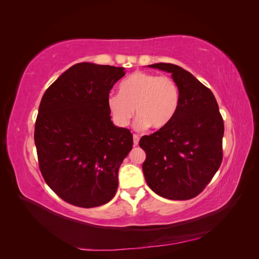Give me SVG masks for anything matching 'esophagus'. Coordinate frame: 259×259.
<instances>
[{
	"mask_svg": "<svg viewBox=\"0 0 259 259\" xmlns=\"http://www.w3.org/2000/svg\"><path fill=\"white\" fill-rule=\"evenodd\" d=\"M133 140H134V146H137L138 143H139V137H138V135H136V134L133 135Z\"/></svg>",
	"mask_w": 259,
	"mask_h": 259,
	"instance_id": "1",
	"label": "esophagus"
}]
</instances>
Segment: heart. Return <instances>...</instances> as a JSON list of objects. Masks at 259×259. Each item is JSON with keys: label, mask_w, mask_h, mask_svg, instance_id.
<instances>
[{"label": "heart", "mask_w": 259, "mask_h": 259, "mask_svg": "<svg viewBox=\"0 0 259 259\" xmlns=\"http://www.w3.org/2000/svg\"><path fill=\"white\" fill-rule=\"evenodd\" d=\"M179 100V89L173 79L136 71L121 82L120 94L107 98V106L119 126H126L135 108L137 128L160 130L174 119Z\"/></svg>", "instance_id": "1"}]
</instances>
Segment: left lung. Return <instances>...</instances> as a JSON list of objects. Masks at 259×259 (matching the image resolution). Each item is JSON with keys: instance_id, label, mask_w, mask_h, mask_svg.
I'll return each instance as SVG.
<instances>
[{"instance_id": "obj_1", "label": "left lung", "mask_w": 259, "mask_h": 259, "mask_svg": "<svg viewBox=\"0 0 259 259\" xmlns=\"http://www.w3.org/2000/svg\"><path fill=\"white\" fill-rule=\"evenodd\" d=\"M148 67L171 74L180 100L166 126L140 138L147 154L146 182L160 197L189 200L203 191L221 166L224 120L213 93L190 72L165 62Z\"/></svg>"}]
</instances>
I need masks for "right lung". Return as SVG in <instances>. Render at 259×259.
<instances>
[{
	"instance_id": "add662e5",
	"label": "right lung",
	"mask_w": 259,
	"mask_h": 259,
	"mask_svg": "<svg viewBox=\"0 0 259 259\" xmlns=\"http://www.w3.org/2000/svg\"><path fill=\"white\" fill-rule=\"evenodd\" d=\"M124 75L123 67L80 62L42 97L34 128L38 166L51 189L70 204L100 206L116 192L133 135L112 123L107 98Z\"/></svg>"
}]
</instances>
